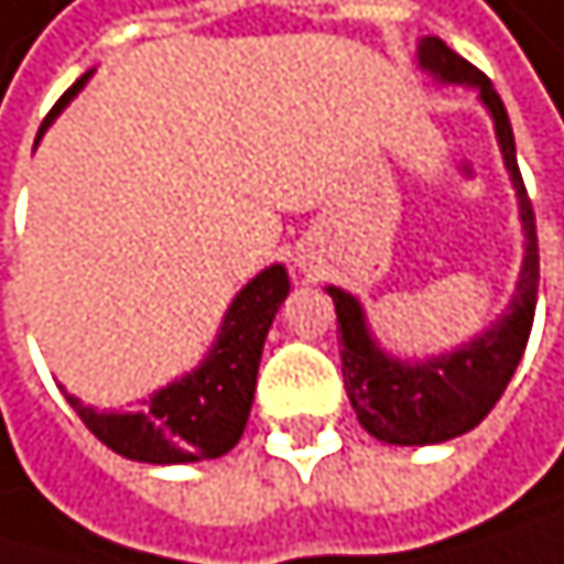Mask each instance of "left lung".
I'll return each mask as SVG.
<instances>
[{
    "label": "left lung",
    "mask_w": 564,
    "mask_h": 564,
    "mask_svg": "<svg viewBox=\"0 0 564 564\" xmlns=\"http://www.w3.org/2000/svg\"><path fill=\"white\" fill-rule=\"evenodd\" d=\"M420 66L431 69L444 83H470L481 90L485 107L495 117L498 144L518 191L521 221H524V265L518 279V295L511 299L508 313L485 333L460 346L457 352L437 356L431 362H400L390 359L366 333L359 302L329 289L336 302L339 326V356H343V383L359 424L377 441L387 444H441L474 431L501 400L508 380L514 377L521 352L528 346V333L534 323V299H539V231H534V212L524 191L514 133L508 110L491 87V79L457 56L444 40H420Z\"/></svg>",
    "instance_id": "1"
}]
</instances>
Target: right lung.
I'll return each instance as SVG.
<instances>
[{
  "label": "right lung",
  "instance_id": "add662e5",
  "mask_svg": "<svg viewBox=\"0 0 564 564\" xmlns=\"http://www.w3.org/2000/svg\"><path fill=\"white\" fill-rule=\"evenodd\" d=\"M87 76H79L56 100L40 133L76 97ZM285 295H289V275L282 265L259 272L231 302L218 343L198 370L158 390L130 413H107V410L100 413L94 406H83L76 397L66 400L100 444H107L110 451L130 460L187 464V460L221 457L238 444L248 424L262 346Z\"/></svg>",
  "mask_w": 564,
  "mask_h": 564
}]
</instances>
